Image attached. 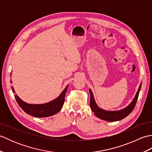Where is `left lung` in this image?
<instances>
[{
	"instance_id": "left-lung-1",
	"label": "left lung",
	"mask_w": 152,
	"mask_h": 152,
	"mask_svg": "<svg viewBox=\"0 0 152 152\" xmlns=\"http://www.w3.org/2000/svg\"><path fill=\"white\" fill-rule=\"evenodd\" d=\"M141 89V83L140 84L139 88H138V91L136 93V95L134 97L133 100L130 103V104L127 106V107L121 109L120 110L118 111H107L104 110L102 108H100L97 104H96L94 96H93V92L91 89H89L90 93V107H91V110L94 112V114L96 117L103 119V120L108 121H119L121 119L127 117L128 115L131 114V112L133 111L134 109L135 104H136L137 99L139 95V92Z\"/></svg>"
}]
</instances>
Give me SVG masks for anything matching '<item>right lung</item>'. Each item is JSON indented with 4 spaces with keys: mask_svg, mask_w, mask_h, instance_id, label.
I'll return each instance as SVG.
<instances>
[{
    "mask_svg": "<svg viewBox=\"0 0 152 152\" xmlns=\"http://www.w3.org/2000/svg\"><path fill=\"white\" fill-rule=\"evenodd\" d=\"M69 86H67L60 95L56 99L53 100L48 103L40 104H32L23 101L17 95H15V98L16 101L18 103L19 106L23 109L25 113L27 114L37 118H45L49 117L57 114L60 111L61 108L63 107L65 94L67 91V88ZM12 91L15 93L14 89L12 86Z\"/></svg>",
    "mask_w": 152,
    "mask_h": 152,
    "instance_id": "add662e5",
    "label": "right lung"
}]
</instances>
